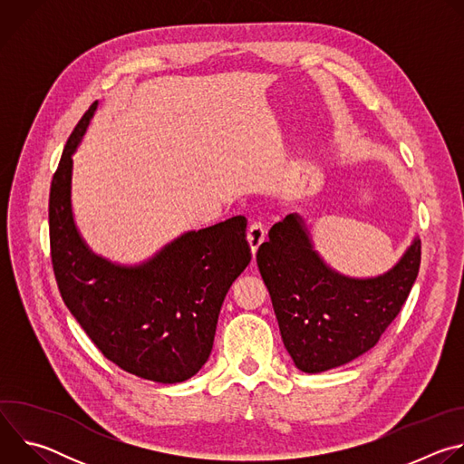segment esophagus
Returning a JSON list of instances; mask_svg holds the SVG:
<instances>
[{
	"label": "esophagus",
	"mask_w": 464,
	"mask_h": 464,
	"mask_svg": "<svg viewBox=\"0 0 464 464\" xmlns=\"http://www.w3.org/2000/svg\"><path fill=\"white\" fill-rule=\"evenodd\" d=\"M264 238H266V229H264V224L260 220H253L247 229V242H249L253 253H256V249L264 242Z\"/></svg>",
	"instance_id": "esophagus-1"
}]
</instances>
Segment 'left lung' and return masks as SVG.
Returning a JSON list of instances; mask_svg holds the SVG:
<instances>
[{"label": "left lung", "instance_id": "left-lung-1", "mask_svg": "<svg viewBox=\"0 0 464 464\" xmlns=\"http://www.w3.org/2000/svg\"><path fill=\"white\" fill-rule=\"evenodd\" d=\"M268 237L256 264L283 343L304 372L340 367L372 349L399 315L420 268L419 238L391 272L349 279L319 258L297 215L274 224Z\"/></svg>", "mask_w": 464, "mask_h": 464}]
</instances>
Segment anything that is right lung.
I'll return each instance as SVG.
<instances>
[{
	"instance_id": "obj_1",
	"label": "right lung",
	"mask_w": 464,
	"mask_h": 464,
	"mask_svg": "<svg viewBox=\"0 0 464 464\" xmlns=\"http://www.w3.org/2000/svg\"><path fill=\"white\" fill-rule=\"evenodd\" d=\"M97 102L63 147L49 192L51 262L60 295L95 347L122 371L178 383L208 362L224 297L251 260L246 217L188 231L136 268L93 255L72 213V154Z\"/></svg>"
}]
</instances>
